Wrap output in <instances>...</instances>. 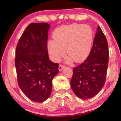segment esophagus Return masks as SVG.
Here are the masks:
<instances>
[{
	"mask_svg": "<svg viewBox=\"0 0 121 121\" xmlns=\"http://www.w3.org/2000/svg\"><path fill=\"white\" fill-rule=\"evenodd\" d=\"M65 68V66L63 65H60L59 66V70H61L62 69H64Z\"/></svg>",
	"mask_w": 121,
	"mask_h": 121,
	"instance_id": "34e87169",
	"label": "esophagus"
}]
</instances>
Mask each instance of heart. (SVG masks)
Instances as JSON below:
<instances>
[{"label":"heart","instance_id":"1","mask_svg":"<svg viewBox=\"0 0 121 121\" xmlns=\"http://www.w3.org/2000/svg\"><path fill=\"white\" fill-rule=\"evenodd\" d=\"M54 40L48 42L51 59L57 61L66 54L74 62L85 60L91 51L93 40L91 28L83 24H73L60 27L54 32Z\"/></svg>","mask_w":121,"mask_h":121}]
</instances>
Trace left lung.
Wrapping results in <instances>:
<instances>
[{
	"label": "left lung",
	"mask_w": 121,
	"mask_h": 121,
	"mask_svg": "<svg viewBox=\"0 0 121 121\" xmlns=\"http://www.w3.org/2000/svg\"><path fill=\"white\" fill-rule=\"evenodd\" d=\"M108 62V42L99 26L87 58L73 69L70 85L75 94L82 99L97 95L104 85Z\"/></svg>",
	"instance_id": "8db88e82"
}]
</instances>
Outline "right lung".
Here are the masks:
<instances>
[{
    "label": "right lung",
    "instance_id": "1",
    "mask_svg": "<svg viewBox=\"0 0 121 121\" xmlns=\"http://www.w3.org/2000/svg\"><path fill=\"white\" fill-rule=\"evenodd\" d=\"M47 23H31L21 36L15 57L19 87L30 100L43 102L50 96L59 64L49 60Z\"/></svg>",
    "mask_w": 121,
    "mask_h": 121
}]
</instances>
